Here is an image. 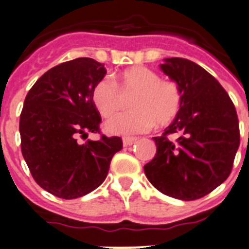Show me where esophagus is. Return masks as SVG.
Here are the masks:
<instances>
[{
  "mask_svg": "<svg viewBox=\"0 0 249 249\" xmlns=\"http://www.w3.org/2000/svg\"><path fill=\"white\" fill-rule=\"evenodd\" d=\"M135 142H136V137H123V144H124L125 147L131 146Z\"/></svg>",
  "mask_w": 249,
  "mask_h": 249,
  "instance_id": "obj_1",
  "label": "esophagus"
}]
</instances>
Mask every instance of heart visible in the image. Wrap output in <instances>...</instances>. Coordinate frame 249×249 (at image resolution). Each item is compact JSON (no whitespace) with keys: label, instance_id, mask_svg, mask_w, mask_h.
<instances>
[{"label":"heart","instance_id":"heart-1","mask_svg":"<svg viewBox=\"0 0 249 249\" xmlns=\"http://www.w3.org/2000/svg\"><path fill=\"white\" fill-rule=\"evenodd\" d=\"M122 92L135 93L130 101L132 110L120 113L106 123V130L109 134H142L151 130L156 123L159 126H165L178 117L182 105L178 84L163 80L158 73L146 67H132L123 71L117 81L105 76L95 84L92 101L102 117L109 118L119 110Z\"/></svg>","mask_w":249,"mask_h":249}]
</instances>
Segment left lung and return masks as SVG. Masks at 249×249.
Here are the masks:
<instances>
[{"label":"left lung","mask_w":249,"mask_h":249,"mask_svg":"<svg viewBox=\"0 0 249 249\" xmlns=\"http://www.w3.org/2000/svg\"><path fill=\"white\" fill-rule=\"evenodd\" d=\"M160 69L178 84L182 105L178 117L153 137L157 153L143 166L149 182L161 194L182 201L204 197L232 170L240 146L236 108L213 75L185 58H166ZM176 133L175 142L167 139Z\"/></svg>","instance_id":"left-lung-1"}]
</instances>
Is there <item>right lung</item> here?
Returning <instances> with one entry per match:
<instances>
[{"label": "right lung", "mask_w": 249, "mask_h": 249, "mask_svg": "<svg viewBox=\"0 0 249 249\" xmlns=\"http://www.w3.org/2000/svg\"><path fill=\"white\" fill-rule=\"evenodd\" d=\"M105 64L76 58L46 71L26 95L19 120L21 153L34 180L64 199L83 197L107 178L110 160L123 148L120 137L101 135V115L92 89Z\"/></svg>", "instance_id": "obj_1"}]
</instances>
